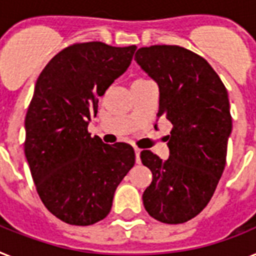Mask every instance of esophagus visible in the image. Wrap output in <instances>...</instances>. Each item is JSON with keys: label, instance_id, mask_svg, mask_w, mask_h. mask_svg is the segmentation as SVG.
Instances as JSON below:
<instances>
[{"label": "esophagus", "instance_id": "obj_1", "mask_svg": "<svg viewBox=\"0 0 256 256\" xmlns=\"http://www.w3.org/2000/svg\"><path fill=\"white\" fill-rule=\"evenodd\" d=\"M134 154H136V162H137V164H140V162H141V160H140L141 150L138 149V148H134Z\"/></svg>", "mask_w": 256, "mask_h": 256}]
</instances>
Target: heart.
I'll list each match as a JSON object with an SVG mask.
<instances>
[{"label":"heart","instance_id":"obj_1","mask_svg":"<svg viewBox=\"0 0 256 256\" xmlns=\"http://www.w3.org/2000/svg\"><path fill=\"white\" fill-rule=\"evenodd\" d=\"M137 81H142V80H137Z\"/></svg>","mask_w":256,"mask_h":256}]
</instances>
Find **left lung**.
Segmentation results:
<instances>
[{"mask_svg": "<svg viewBox=\"0 0 256 256\" xmlns=\"http://www.w3.org/2000/svg\"><path fill=\"white\" fill-rule=\"evenodd\" d=\"M134 61L157 82L158 119L172 124L166 161L141 152L153 174L144 206L161 222H186L206 208L225 168L232 133L228 92L208 61L183 47L140 48Z\"/></svg>", "mask_w": 256, "mask_h": 256, "instance_id": "1", "label": "left lung"}]
</instances>
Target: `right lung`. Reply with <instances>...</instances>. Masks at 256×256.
I'll return each instance as SVG.
<instances>
[{"label": "right lung", "mask_w": 256, "mask_h": 256, "mask_svg": "<svg viewBox=\"0 0 256 256\" xmlns=\"http://www.w3.org/2000/svg\"><path fill=\"white\" fill-rule=\"evenodd\" d=\"M136 48L74 44L38 78L24 120V153L40 199L64 222L88 226L104 218L134 164L130 145H107L88 126L98 98L128 69Z\"/></svg>", "instance_id": "1"}]
</instances>
